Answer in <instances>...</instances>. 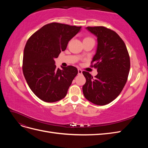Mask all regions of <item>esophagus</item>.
Instances as JSON below:
<instances>
[{"mask_svg":"<svg viewBox=\"0 0 148 148\" xmlns=\"http://www.w3.org/2000/svg\"><path fill=\"white\" fill-rule=\"evenodd\" d=\"M78 75H82V70L81 69H78Z\"/></svg>","mask_w":148,"mask_h":148,"instance_id":"esophagus-1","label":"esophagus"}]
</instances>
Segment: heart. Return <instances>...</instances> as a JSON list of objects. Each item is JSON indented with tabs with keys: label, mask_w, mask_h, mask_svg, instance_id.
Segmentation results:
<instances>
[{
	"label": "heart",
	"mask_w": 148,
	"mask_h": 148,
	"mask_svg": "<svg viewBox=\"0 0 148 148\" xmlns=\"http://www.w3.org/2000/svg\"><path fill=\"white\" fill-rule=\"evenodd\" d=\"M92 39V38H88H88H85L84 39Z\"/></svg>",
	"instance_id": "heart-1"
}]
</instances>
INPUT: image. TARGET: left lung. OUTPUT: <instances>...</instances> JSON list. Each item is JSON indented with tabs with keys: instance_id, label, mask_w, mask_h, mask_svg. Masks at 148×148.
<instances>
[{
	"instance_id": "1",
	"label": "left lung",
	"mask_w": 148,
	"mask_h": 148,
	"mask_svg": "<svg viewBox=\"0 0 148 148\" xmlns=\"http://www.w3.org/2000/svg\"><path fill=\"white\" fill-rule=\"evenodd\" d=\"M86 29L97 37V50L91 63L98 73L93 78L89 72L83 71L86 78L83 92L89 101L104 106L122 92L127 81L130 60L126 45L115 31L104 26Z\"/></svg>"
}]
</instances>
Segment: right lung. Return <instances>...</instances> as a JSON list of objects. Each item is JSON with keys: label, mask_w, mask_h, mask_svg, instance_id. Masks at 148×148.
Returning a JSON list of instances; mask_svg holds the SVG:
<instances>
[{"label": "right lung", "mask_w": 148, "mask_h": 148, "mask_svg": "<svg viewBox=\"0 0 148 148\" xmlns=\"http://www.w3.org/2000/svg\"><path fill=\"white\" fill-rule=\"evenodd\" d=\"M82 26L59 23L44 25L28 39L23 53V72L29 87L40 99L54 102L64 98L78 70L56 68L54 59L64 51Z\"/></svg>", "instance_id": "1"}]
</instances>
